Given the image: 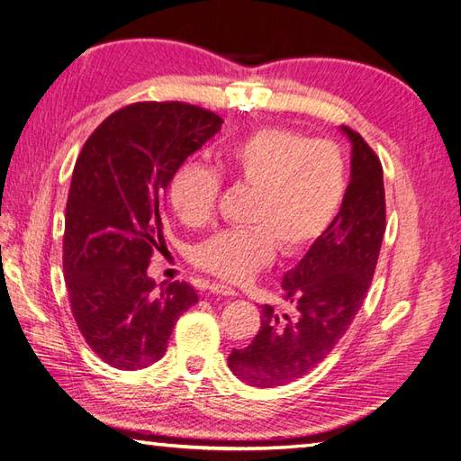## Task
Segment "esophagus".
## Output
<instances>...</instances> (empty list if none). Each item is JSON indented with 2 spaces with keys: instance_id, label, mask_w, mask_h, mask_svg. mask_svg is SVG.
I'll return each mask as SVG.
<instances>
[{
  "instance_id": "34e87169",
  "label": "esophagus",
  "mask_w": 461,
  "mask_h": 461,
  "mask_svg": "<svg viewBox=\"0 0 461 461\" xmlns=\"http://www.w3.org/2000/svg\"><path fill=\"white\" fill-rule=\"evenodd\" d=\"M210 293L213 294H221V296H235V288L228 286V285H221V283H212L210 285Z\"/></svg>"
}]
</instances>
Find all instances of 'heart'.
I'll use <instances>...</instances> for the list:
<instances>
[{
	"label": "heart",
	"mask_w": 461,
	"mask_h": 461,
	"mask_svg": "<svg viewBox=\"0 0 461 461\" xmlns=\"http://www.w3.org/2000/svg\"><path fill=\"white\" fill-rule=\"evenodd\" d=\"M220 170L253 188L245 221L200 241L192 249L198 269L226 281H245L283 255L304 249L322 233L346 194V163L328 141L285 127H261L218 153ZM220 176L200 163L182 165L170 182V206L188 226L212 216Z\"/></svg>",
	"instance_id": "b5f03b06"
}]
</instances>
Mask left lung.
Wrapping results in <instances>:
<instances>
[{"label":"left lung","instance_id":"obj_1","mask_svg":"<svg viewBox=\"0 0 461 461\" xmlns=\"http://www.w3.org/2000/svg\"><path fill=\"white\" fill-rule=\"evenodd\" d=\"M351 143V178L338 216L283 276L286 312L261 306V330L228 366L253 387L301 379L344 338L375 273L384 235L383 167L359 133L341 125Z\"/></svg>","mask_w":461,"mask_h":461}]
</instances>
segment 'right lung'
<instances>
[{"label": "right lung", "instance_id": "1", "mask_svg": "<svg viewBox=\"0 0 461 461\" xmlns=\"http://www.w3.org/2000/svg\"><path fill=\"white\" fill-rule=\"evenodd\" d=\"M221 123L198 105L137 102L104 120L74 165L64 279L86 344L115 369L137 371L163 357L178 316L198 303L185 281L157 291L147 267L165 243L170 180Z\"/></svg>", "mask_w": 461, "mask_h": 461}]
</instances>
